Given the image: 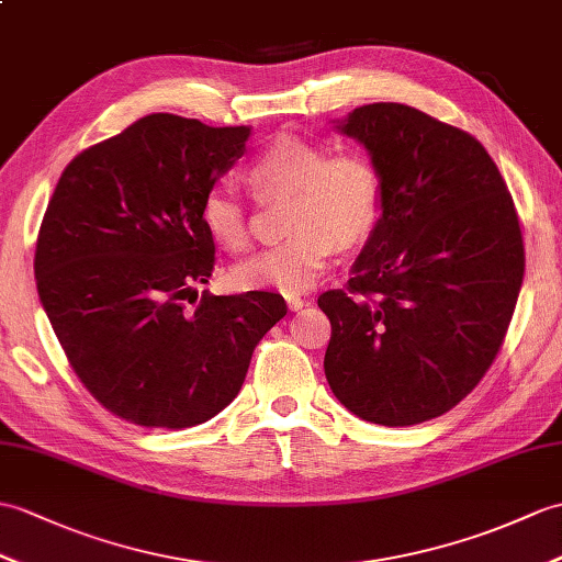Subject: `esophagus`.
<instances>
[{"label": "esophagus", "mask_w": 562, "mask_h": 562, "mask_svg": "<svg viewBox=\"0 0 562 562\" xmlns=\"http://www.w3.org/2000/svg\"><path fill=\"white\" fill-rule=\"evenodd\" d=\"M286 306H290L292 311H299V308H304V306H308V299H304V296H299V294H286Z\"/></svg>", "instance_id": "obj_1"}]
</instances>
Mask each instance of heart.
Instances as JSON below:
<instances>
[{
	"instance_id": "obj_1",
	"label": "heart",
	"mask_w": 562,
	"mask_h": 562,
	"mask_svg": "<svg viewBox=\"0 0 562 562\" xmlns=\"http://www.w3.org/2000/svg\"><path fill=\"white\" fill-rule=\"evenodd\" d=\"M246 181L258 195H290V234L232 270V282L239 290L282 294L311 290L328 270L340 244L363 241L381 217V172L361 150L328 153L316 140L282 134L251 160ZM201 220L222 249L244 251L251 244L249 215L232 191L213 189L207 193Z\"/></svg>"
}]
</instances>
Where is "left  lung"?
<instances>
[{
    "instance_id": "1",
    "label": "left lung",
    "mask_w": 562,
    "mask_h": 562,
    "mask_svg": "<svg viewBox=\"0 0 562 562\" xmlns=\"http://www.w3.org/2000/svg\"><path fill=\"white\" fill-rule=\"evenodd\" d=\"M337 128L367 146L383 215L330 318L325 378L363 422L414 426L450 412L503 347L525 278V241L505 179L462 128L373 102Z\"/></svg>"
}]
</instances>
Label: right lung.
<instances>
[{
    "label": "right lung",
    "mask_w": 562,
    "mask_h": 562,
    "mask_svg": "<svg viewBox=\"0 0 562 562\" xmlns=\"http://www.w3.org/2000/svg\"><path fill=\"white\" fill-rule=\"evenodd\" d=\"M249 126L148 114L67 165L37 232L35 282L78 381L146 428H189L239 395L286 304L201 294L215 241L201 205L244 155Z\"/></svg>",
    "instance_id": "1"
}]
</instances>
